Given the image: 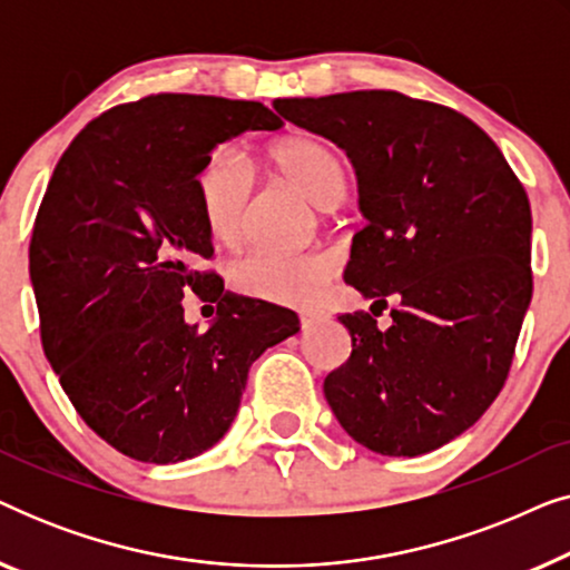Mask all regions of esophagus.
<instances>
[{
	"label": "esophagus",
	"instance_id": "34e87169",
	"mask_svg": "<svg viewBox=\"0 0 570 570\" xmlns=\"http://www.w3.org/2000/svg\"><path fill=\"white\" fill-rule=\"evenodd\" d=\"M324 318H326L324 311H303V314H301V326H303V330H311V326L318 324V322H324Z\"/></svg>",
	"mask_w": 570,
	"mask_h": 570
}]
</instances>
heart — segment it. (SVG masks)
<instances>
[{"label":"heart","mask_w":570,"mask_h":570,"mask_svg":"<svg viewBox=\"0 0 570 570\" xmlns=\"http://www.w3.org/2000/svg\"><path fill=\"white\" fill-rule=\"evenodd\" d=\"M275 174L318 209H334L345 197L347 176L337 155L318 139L285 137L267 150ZM197 202L217 244L236 246L244 238L252 209V170L233 147H217L197 170ZM334 256L311 252H252L233 264V283L254 298L306 306L332 283Z\"/></svg>","instance_id":"obj_1"}]
</instances>
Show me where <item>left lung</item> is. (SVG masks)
I'll use <instances>...</instances> for the list:
<instances>
[{
	"mask_svg": "<svg viewBox=\"0 0 570 570\" xmlns=\"http://www.w3.org/2000/svg\"><path fill=\"white\" fill-rule=\"evenodd\" d=\"M277 114L347 153L357 205L345 283L385 307L340 322L347 363L324 379L340 425L417 456L478 423L505 384L532 301V209L498 145L454 108L396 90L277 98Z\"/></svg>",
	"mask_w": 570,
	"mask_h": 570,
	"instance_id": "obj_1",
	"label": "left lung"
}]
</instances>
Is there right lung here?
<instances>
[{
    "instance_id": "add662e5",
    "label": "right lung",
    "mask_w": 570,
    "mask_h": 570,
    "mask_svg": "<svg viewBox=\"0 0 570 570\" xmlns=\"http://www.w3.org/2000/svg\"><path fill=\"white\" fill-rule=\"evenodd\" d=\"M279 127L256 100L160 92L108 108L53 168L30 238L43 353L88 428L137 462L215 446L252 363L301 330L295 311L225 293L202 269L215 254L194 186L202 160ZM189 289L218 303L205 333L183 322Z\"/></svg>"
}]
</instances>
